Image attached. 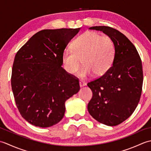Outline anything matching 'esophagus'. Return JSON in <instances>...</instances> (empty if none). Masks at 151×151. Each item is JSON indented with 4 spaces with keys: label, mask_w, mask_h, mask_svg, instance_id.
<instances>
[{
    "label": "esophagus",
    "mask_w": 151,
    "mask_h": 151,
    "mask_svg": "<svg viewBox=\"0 0 151 151\" xmlns=\"http://www.w3.org/2000/svg\"><path fill=\"white\" fill-rule=\"evenodd\" d=\"M79 85H80V87L82 88V87H84V86H86V85H87V84H86V82L81 81L79 82Z\"/></svg>",
    "instance_id": "obj_1"
}]
</instances>
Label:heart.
I'll list each match as a JSON object with an SVG mask.
<instances>
[{
  "label": "heart",
  "instance_id": "b5f03b06",
  "mask_svg": "<svg viewBox=\"0 0 151 151\" xmlns=\"http://www.w3.org/2000/svg\"><path fill=\"white\" fill-rule=\"evenodd\" d=\"M71 49H66L62 55V62L66 71L75 75L84 64L79 76L86 78L95 73L102 76L110 69L115 56L113 40L108 36L88 31L78 36L72 43Z\"/></svg>",
  "mask_w": 151,
  "mask_h": 151
}]
</instances>
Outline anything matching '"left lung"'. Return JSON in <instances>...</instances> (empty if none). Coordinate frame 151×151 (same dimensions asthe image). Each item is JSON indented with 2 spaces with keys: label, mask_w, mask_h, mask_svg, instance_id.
<instances>
[{
  "label": "left lung",
  "mask_w": 151,
  "mask_h": 151,
  "mask_svg": "<svg viewBox=\"0 0 151 151\" xmlns=\"http://www.w3.org/2000/svg\"><path fill=\"white\" fill-rule=\"evenodd\" d=\"M89 29L101 31L113 40L115 56L106 73L88 84L93 92L88 110L99 123L116 126L127 119L139 103L143 79L142 60L136 47L119 31L106 26Z\"/></svg>",
  "instance_id": "obj_1"
}]
</instances>
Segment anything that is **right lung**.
Masks as SVG:
<instances>
[{
	"label": "right lung",
	"instance_id": "add662e5",
	"mask_svg": "<svg viewBox=\"0 0 151 151\" xmlns=\"http://www.w3.org/2000/svg\"><path fill=\"white\" fill-rule=\"evenodd\" d=\"M81 28L38 32L15 57L12 88L22 117L47 128L62 119L65 101L79 91L78 79L62 67V55Z\"/></svg>",
	"mask_w": 151,
	"mask_h": 151
}]
</instances>
